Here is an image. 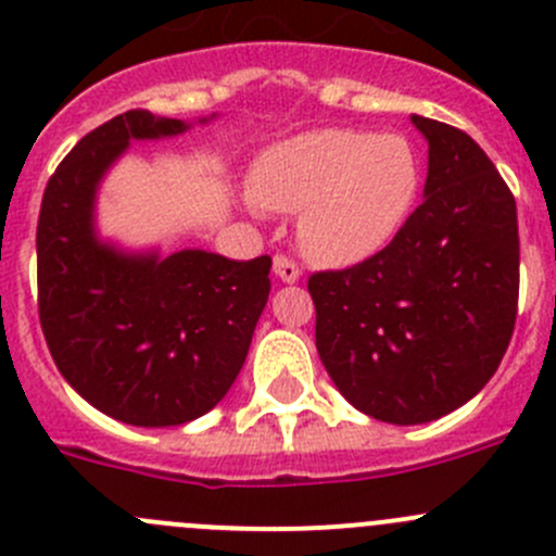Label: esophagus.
<instances>
[{
	"instance_id": "esophagus-1",
	"label": "esophagus",
	"mask_w": 556,
	"mask_h": 556,
	"mask_svg": "<svg viewBox=\"0 0 556 556\" xmlns=\"http://www.w3.org/2000/svg\"><path fill=\"white\" fill-rule=\"evenodd\" d=\"M273 270H276V276L283 280V283H296L302 276L300 267H296L289 256H276V262H273Z\"/></svg>"
}]
</instances>
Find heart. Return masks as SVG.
Wrapping results in <instances>:
<instances>
[{
    "mask_svg": "<svg viewBox=\"0 0 556 556\" xmlns=\"http://www.w3.org/2000/svg\"><path fill=\"white\" fill-rule=\"evenodd\" d=\"M425 184L419 148L400 131H302L265 148L251 197L273 213H300L296 240L318 265H354L387 249L414 216Z\"/></svg>",
    "mask_w": 556,
    "mask_h": 556,
    "instance_id": "obj_1",
    "label": "heart"
}]
</instances>
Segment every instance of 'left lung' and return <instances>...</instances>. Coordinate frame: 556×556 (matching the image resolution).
<instances>
[{
  "instance_id": "obj_1",
  "label": "left lung",
  "mask_w": 556,
  "mask_h": 556,
  "mask_svg": "<svg viewBox=\"0 0 556 556\" xmlns=\"http://www.w3.org/2000/svg\"><path fill=\"white\" fill-rule=\"evenodd\" d=\"M425 135V200L383 251L316 273V349L362 414L427 425L476 397L510 343L519 224L505 180L470 135L410 115Z\"/></svg>"
}]
</instances>
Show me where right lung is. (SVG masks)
Wrapping results in <instances>:
<instances>
[{
	"label": "right lung",
	"instance_id": "obj_1",
	"mask_svg": "<svg viewBox=\"0 0 556 556\" xmlns=\"http://www.w3.org/2000/svg\"><path fill=\"white\" fill-rule=\"evenodd\" d=\"M186 129L148 110L97 126L48 180L37 222L40 324L53 362L86 403L135 427H178L216 408L270 296V256L131 251L99 235L110 167L135 140Z\"/></svg>",
	"mask_w": 556,
	"mask_h": 556
}]
</instances>
